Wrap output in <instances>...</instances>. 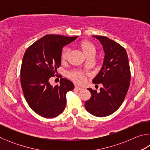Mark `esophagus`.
Instances as JSON below:
<instances>
[{
  "instance_id": "34e87169",
  "label": "esophagus",
  "mask_w": 150,
  "mask_h": 150,
  "mask_svg": "<svg viewBox=\"0 0 150 150\" xmlns=\"http://www.w3.org/2000/svg\"><path fill=\"white\" fill-rule=\"evenodd\" d=\"M75 89L77 90V91H81L83 89V88L79 87H77V86H75Z\"/></svg>"
}]
</instances>
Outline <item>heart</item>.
Segmentation results:
<instances>
[{
  "instance_id": "b5f03b06",
  "label": "heart",
  "mask_w": 150,
  "mask_h": 150,
  "mask_svg": "<svg viewBox=\"0 0 150 150\" xmlns=\"http://www.w3.org/2000/svg\"><path fill=\"white\" fill-rule=\"evenodd\" d=\"M78 47L82 50L83 54L87 57H93L96 51V47L92 42L87 40H84L81 41L78 44ZM69 54V47H65L63 48L61 53V61L65 62L67 59ZM68 77L73 81L78 84H82L85 82V73L81 71H73L68 73Z\"/></svg>"
}]
</instances>
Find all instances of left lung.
Masks as SVG:
<instances>
[{
  "label": "left lung",
  "instance_id": "8db88e82",
  "mask_svg": "<svg viewBox=\"0 0 150 150\" xmlns=\"http://www.w3.org/2000/svg\"><path fill=\"white\" fill-rule=\"evenodd\" d=\"M100 42L105 55L103 67L93 79L94 84L102 83L99 92L88 88L91 96L85 103L86 110L98 117H105L117 110L122 104L130 83V68L126 51L106 36L94 35Z\"/></svg>",
  "mask_w": 150,
  "mask_h": 150
}]
</instances>
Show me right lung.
Masks as SVG:
<instances>
[{
    "mask_svg": "<svg viewBox=\"0 0 150 150\" xmlns=\"http://www.w3.org/2000/svg\"><path fill=\"white\" fill-rule=\"evenodd\" d=\"M78 36L47 34L28 47L20 69V83L28 105L44 118H54L64 110L66 94L74 88L73 83L62 78L60 85L52 87L50 78L54 77L61 65V53L64 45Z\"/></svg>",
    "mask_w": 150,
    "mask_h": 150,
    "instance_id": "1",
    "label": "right lung"
}]
</instances>
